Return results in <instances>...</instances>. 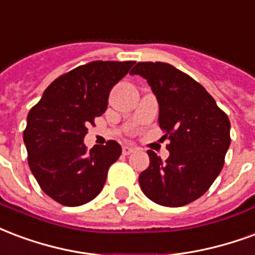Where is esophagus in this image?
Wrapping results in <instances>:
<instances>
[{"mask_svg": "<svg viewBox=\"0 0 255 255\" xmlns=\"http://www.w3.org/2000/svg\"><path fill=\"white\" fill-rule=\"evenodd\" d=\"M133 152H134V148H131V146L125 145L124 148H122V153H124L125 156L130 155V153H133Z\"/></svg>", "mask_w": 255, "mask_h": 255, "instance_id": "esophagus-1", "label": "esophagus"}]
</instances>
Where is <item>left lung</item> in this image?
I'll use <instances>...</instances> for the list:
<instances>
[{"instance_id": "8db88e82", "label": "left lung", "mask_w": 255, "mask_h": 255, "mask_svg": "<svg viewBox=\"0 0 255 255\" xmlns=\"http://www.w3.org/2000/svg\"><path fill=\"white\" fill-rule=\"evenodd\" d=\"M140 74L159 102V125L168 138L170 156L148 150L149 167L138 176L141 190L163 206L196 201L215 182L231 142L230 120L206 89L166 62H138Z\"/></svg>"}]
</instances>
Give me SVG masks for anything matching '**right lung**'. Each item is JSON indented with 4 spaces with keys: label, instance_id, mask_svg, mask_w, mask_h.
<instances>
[{
    "label": "right lung",
    "instance_id": "1",
    "mask_svg": "<svg viewBox=\"0 0 255 255\" xmlns=\"http://www.w3.org/2000/svg\"><path fill=\"white\" fill-rule=\"evenodd\" d=\"M134 61H92L59 76L27 117L24 144L40 189L65 206L87 204L105 186L122 148L114 140L87 149V126L107 109L109 95Z\"/></svg>",
    "mask_w": 255,
    "mask_h": 255
}]
</instances>
